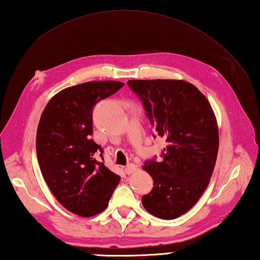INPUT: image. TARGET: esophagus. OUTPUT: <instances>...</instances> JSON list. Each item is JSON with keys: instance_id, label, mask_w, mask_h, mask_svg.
I'll return each instance as SVG.
<instances>
[{"instance_id": "esophagus-1", "label": "esophagus", "mask_w": 260, "mask_h": 260, "mask_svg": "<svg viewBox=\"0 0 260 260\" xmlns=\"http://www.w3.org/2000/svg\"><path fill=\"white\" fill-rule=\"evenodd\" d=\"M136 170H137L136 165L133 164V163H131V164H128V165H127V167L125 168V172H126L127 174H133Z\"/></svg>"}]
</instances>
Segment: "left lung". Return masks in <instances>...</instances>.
Segmentation results:
<instances>
[{"mask_svg": "<svg viewBox=\"0 0 260 260\" xmlns=\"http://www.w3.org/2000/svg\"><path fill=\"white\" fill-rule=\"evenodd\" d=\"M144 104L156 134L164 137L161 162L143 165L153 189L143 196L147 212L171 220L194 206L213 173L219 150V131L211 105L185 80H128Z\"/></svg>", "mask_w": 260, "mask_h": 260, "instance_id": "8db88e82", "label": "left lung"}]
</instances>
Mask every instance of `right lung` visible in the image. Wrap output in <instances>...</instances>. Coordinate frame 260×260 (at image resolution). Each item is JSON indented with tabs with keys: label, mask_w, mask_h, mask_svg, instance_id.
<instances>
[{
	"label": "right lung",
	"mask_w": 260,
	"mask_h": 260,
	"mask_svg": "<svg viewBox=\"0 0 260 260\" xmlns=\"http://www.w3.org/2000/svg\"><path fill=\"white\" fill-rule=\"evenodd\" d=\"M124 86L114 80L88 81L56 93L43 109L37 129L39 167L62 206L80 217L107 208L120 176L102 160L103 148L91 140L92 109Z\"/></svg>",
	"instance_id": "1"
}]
</instances>
